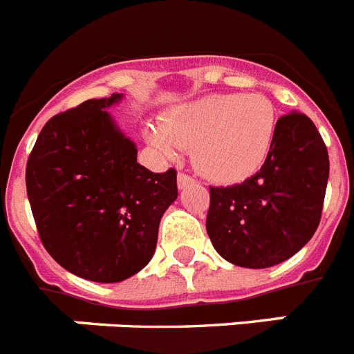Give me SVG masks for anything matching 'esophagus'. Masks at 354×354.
Listing matches in <instances>:
<instances>
[{"label":"esophagus","instance_id":"1","mask_svg":"<svg viewBox=\"0 0 354 354\" xmlns=\"http://www.w3.org/2000/svg\"><path fill=\"white\" fill-rule=\"evenodd\" d=\"M193 183H195V179H193L192 175L184 174V171H180L179 177H177V184H179L180 189H183V187H186V186H189V184H193Z\"/></svg>","mask_w":354,"mask_h":354}]
</instances>
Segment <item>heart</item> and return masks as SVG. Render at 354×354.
<instances>
[{"label": "heart", "mask_w": 354, "mask_h": 354, "mask_svg": "<svg viewBox=\"0 0 354 354\" xmlns=\"http://www.w3.org/2000/svg\"><path fill=\"white\" fill-rule=\"evenodd\" d=\"M277 124V109L262 93H212L168 111L161 127L147 129V138L168 156L193 149L200 174L232 184L264 167Z\"/></svg>", "instance_id": "obj_1"}]
</instances>
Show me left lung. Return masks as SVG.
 Listing matches in <instances>:
<instances>
[{"label": "left lung", "mask_w": 354, "mask_h": 354, "mask_svg": "<svg viewBox=\"0 0 354 354\" xmlns=\"http://www.w3.org/2000/svg\"><path fill=\"white\" fill-rule=\"evenodd\" d=\"M328 175V150L314 122L298 111L278 118L264 167L245 183L209 187L205 228L216 252L250 270L292 257L317 230Z\"/></svg>", "instance_id": "1"}]
</instances>
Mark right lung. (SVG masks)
Listing matches in <instances>:
<instances>
[{
	"instance_id": "1",
	"label": "right lung",
	"mask_w": 354,
	"mask_h": 354,
	"mask_svg": "<svg viewBox=\"0 0 354 354\" xmlns=\"http://www.w3.org/2000/svg\"><path fill=\"white\" fill-rule=\"evenodd\" d=\"M88 99L42 127L26 165V192L44 248L90 282L115 283L150 262L159 221L177 198V171L154 174L106 108Z\"/></svg>"
}]
</instances>
